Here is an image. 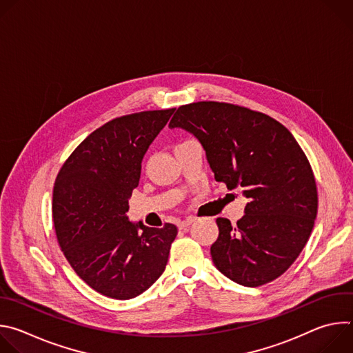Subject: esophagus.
<instances>
[{
  "label": "esophagus",
  "mask_w": 353,
  "mask_h": 353,
  "mask_svg": "<svg viewBox=\"0 0 353 353\" xmlns=\"http://www.w3.org/2000/svg\"><path fill=\"white\" fill-rule=\"evenodd\" d=\"M192 222H194V219H192V218H187V219H184V221L179 222V225H177V226H179V229H180V230H183V229H187Z\"/></svg>",
  "instance_id": "1"
}]
</instances>
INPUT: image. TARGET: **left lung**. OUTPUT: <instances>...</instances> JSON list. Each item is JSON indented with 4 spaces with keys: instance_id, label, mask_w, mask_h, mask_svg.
I'll return each instance as SVG.
<instances>
[{
    "instance_id": "obj_1",
    "label": "left lung",
    "mask_w": 353,
    "mask_h": 353,
    "mask_svg": "<svg viewBox=\"0 0 353 353\" xmlns=\"http://www.w3.org/2000/svg\"><path fill=\"white\" fill-rule=\"evenodd\" d=\"M169 127L191 132L215 180L248 199L234 226L216 219L215 267L248 288L281 276L306 245L319 205L312 166L294 137L264 113L221 102L180 106Z\"/></svg>"
}]
</instances>
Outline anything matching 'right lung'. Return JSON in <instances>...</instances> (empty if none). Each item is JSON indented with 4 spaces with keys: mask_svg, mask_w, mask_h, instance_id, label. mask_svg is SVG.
Listing matches in <instances>:
<instances>
[{
    "mask_svg": "<svg viewBox=\"0 0 353 353\" xmlns=\"http://www.w3.org/2000/svg\"><path fill=\"white\" fill-rule=\"evenodd\" d=\"M174 110L113 119L89 134L57 174L52 211L61 251L77 275L108 297L132 299L166 268L177 228H148L125 214L143 155Z\"/></svg>",
    "mask_w": 353,
    "mask_h": 353,
    "instance_id": "add662e5",
    "label": "right lung"
}]
</instances>
